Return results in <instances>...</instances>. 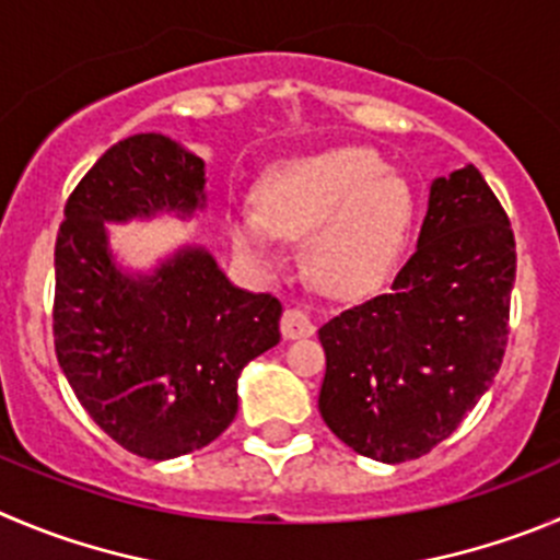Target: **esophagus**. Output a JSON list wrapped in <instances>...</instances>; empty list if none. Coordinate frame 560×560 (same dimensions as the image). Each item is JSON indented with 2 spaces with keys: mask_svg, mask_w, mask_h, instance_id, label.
I'll use <instances>...</instances> for the list:
<instances>
[{
  "mask_svg": "<svg viewBox=\"0 0 560 560\" xmlns=\"http://www.w3.org/2000/svg\"><path fill=\"white\" fill-rule=\"evenodd\" d=\"M281 334L284 339H304L315 334V323L304 310H284L281 315Z\"/></svg>",
  "mask_w": 560,
  "mask_h": 560,
  "instance_id": "1",
  "label": "esophagus"
}]
</instances>
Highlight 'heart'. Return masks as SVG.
Wrapping results in <instances>:
<instances>
[{"label":"heart","instance_id":"obj_1","mask_svg":"<svg viewBox=\"0 0 560 560\" xmlns=\"http://www.w3.org/2000/svg\"><path fill=\"white\" fill-rule=\"evenodd\" d=\"M262 207L234 201V245L254 262L281 259V237H306V270L331 295H359L398 265L415 198L370 149L292 156L262 176Z\"/></svg>","mask_w":560,"mask_h":560}]
</instances>
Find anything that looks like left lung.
Here are the masks:
<instances>
[{"instance_id": "obj_1", "label": "left lung", "mask_w": 560, "mask_h": 560, "mask_svg": "<svg viewBox=\"0 0 560 560\" xmlns=\"http://www.w3.org/2000/svg\"><path fill=\"white\" fill-rule=\"evenodd\" d=\"M514 232L475 165L431 182L417 250L384 295L320 328V415L362 456H425L475 409L509 339Z\"/></svg>"}]
</instances>
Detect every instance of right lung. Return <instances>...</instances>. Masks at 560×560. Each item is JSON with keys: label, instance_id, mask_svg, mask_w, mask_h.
Masks as SVG:
<instances>
[{"label": "right lung", "instance_id": "add662e5", "mask_svg": "<svg viewBox=\"0 0 560 560\" xmlns=\"http://www.w3.org/2000/svg\"><path fill=\"white\" fill-rule=\"evenodd\" d=\"M207 209L203 160L160 132L104 151L68 196L55 243V351L82 409L154 462L209 445L237 415L245 364L281 339V304L240 290L215 256L182 245L127 270L107 223Z\"/></svg>", "mask_w": 560, "mask_h": 560}]
</instances>
